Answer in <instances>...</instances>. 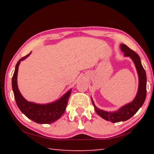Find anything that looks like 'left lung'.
Segmentation results:
<instances>
[{
	"mask_svg": "<svg viewBox=\"0 0 154 154\" xmlns=\"http://www.w3.org/2000/svg\"><path fill=\"white\" fill-rule=\"evenodd\" d=\"M120 49L122 51L124 52V56L130 57L132 60L136 67L138 75H139V88H138L137 95L134 100L132 102L122 106L118 111H106L98 108L95 105L92 98H91L94 107L98 116L105 120L111 122L113 123L124 122L132 118L143 105L146 98V93H147V90H146L147 77H146L144 68L142 66L139 56L124 44L120 45Z\"/></svg>",
	"mask_w": 154,
	"mask_h": 154,
	"instance_id": "left-lung-1",
	"label": "left lung"
}]
</instances>
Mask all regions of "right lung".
<instances>
[{"mask_svg":"<svg viewBox=\"0 0 154 154\" xmlns=\"http://www.w3.org/2000/svg\"><path fill=\"white\" fill-rule=\"evenodd\" d=\"M31 54V52L19 60L15 66V71L12 77V88L17 105L20 110L28 118L38 124H51L56 122L64 113L67 106L68 100L71 96L72 89L54 102L48 104H37L28 102L21 94L17 86L18 67L21 61L24 60Z\"/></svg>","mask_w":154,"mask_h":154,"instance_id":"1","label":"right lung"}]
</instances>
